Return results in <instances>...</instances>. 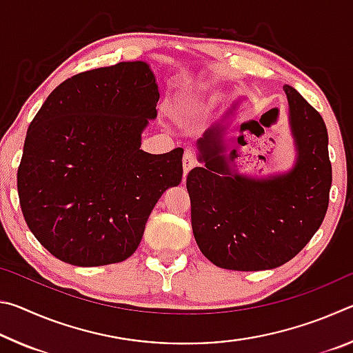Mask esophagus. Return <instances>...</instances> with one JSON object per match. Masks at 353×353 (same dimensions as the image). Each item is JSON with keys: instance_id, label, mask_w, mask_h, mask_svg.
<instances>
[{"instance_id": "34e87169", "label": "esophagus", "mask_w": 353, "mask_h": 353, "mask_svg": "<svg viewBox=\"0 0 353 353\" xmlns=\"http://www.w3.org/2000/svg\"><path fill=\"white\" fill-rule=\"evenodd\" d=\"M182 163H183V179L187 177V174L188 172L194 168L196 165H198V160H196V155H194V152L193 151H187L183 154V160H182Z\"/></svg>"}]
</instances>
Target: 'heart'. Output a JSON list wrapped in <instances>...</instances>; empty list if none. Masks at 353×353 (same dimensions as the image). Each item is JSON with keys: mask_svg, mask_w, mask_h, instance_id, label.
I'll use <instances>...</instances> for the list:
<instances>
[{"mask_svg": "<svg viewBox=\"0 0 353 353\" xmlns=\"http://www.w3.org/2000/svg\"><path fill=\"white\" fill-rule=\"evenodd\" d=\"M210 105V94L205 90H191L179 97L176 104L172 105L171 115L181 126L193 123L202 113H205Z\"/></svg>", "mask_w": 353, "mask_h": 353, "instance_id": "obj_1", "label": "heart"}]
</instances>
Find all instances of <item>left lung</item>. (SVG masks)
<instances>
[{"mask_svg":"<svg viewBox=\"0 0 353 353\" xmlns=\"http://www.w3.org/2000/svg\"><path fill=\"white\" fill-rule=\"evenodd\" d=\"M283 90L296 151L288 171L266 177L238 172V146L246 145L244 132L255 123L240 121L236 137H227L243 101L229 121L205 130L196 143L202 166L187 177L191 227L201 252L224 270L285 265L312 240L327 213L332 165L325 123L291 85Z\"/></svg>","mask_w":353,"mask_h":353,"instance_id":"obj_1","label":"left lung"}]
</instances>
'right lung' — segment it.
I'll return each instance as SVG.
<instances>
[{
	"instance_id": "add662e5",
	"label": "right lung",
	"mask_w": 353,
	"mask_h": 353,
	"mask_svg": "<svg viewBox=\"0 0 353 353\" xmlns=\"http://www.w3.org/2000/svg\"><path fill=\"white\" fill-rule=\"evenodd\" d=\"M159 97L149 63L119 62L63 81L29 124L17 188L29 230L56 259H129L157 201L182 182V148L140 149Z\"/></svg>"
}]
</instances>
